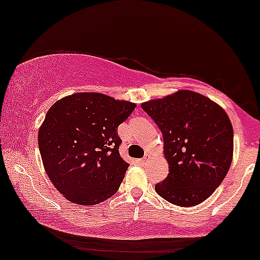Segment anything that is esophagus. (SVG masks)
Segmentation results:
<instances>
[{
  "label": "esophagus",
  "instance_id": "esophagus-1",
  "mask_svg": "<svg viewBox=\"0 0 260 260\" xmlns=\"http://www.w3.org/2000/svg\"><path fill=\"white\" fill-rule=\"evenodd\" d=\"M151 159V156H150V155H149V154H147V155H145V156L144 157H143V159L142 160H140V161H142V162L143 164H147L148 162V161L149 160H150Z\"/></svg>",
  "mask_w": 260,
  "mask_h": 260
}]
</instances>
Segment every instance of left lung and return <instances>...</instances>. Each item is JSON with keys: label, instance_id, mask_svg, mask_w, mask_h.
Segmentation results:
<instances>
[{"label": "left lung", "instance_id": "obj_1", "mask_svg": "<svg viewBox=\"0 0 260 260\" xmlns=\"http://www.w3.org/2000/svg\"><path fill=\"white\" fill-rule=\"evenodd\" d=\"M164 137L169 175L155 190L178 207H194L214 193L234 156V129L228 113L199 92L175 91L142 104Z\"/></svg>", "mask_w": 260, "mask_h": 260}]
</instances>
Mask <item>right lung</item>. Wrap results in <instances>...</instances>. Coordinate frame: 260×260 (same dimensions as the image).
<instances>
[{
    "label": "right lung",
    "mask_w": 260,
    "mask_h": 260,
    "mask_svg": "<svg viewBox=\"0 0 260 260\" xmlns=\"http://www.w3.org/2000/svg\"><path fill=\"white\" fill-rule=\"evenodd\" d=\"M137 104L101 92H74L56 101L38 132L50 181L67 201L95 205L112 197L129 166L117 128Z\"/></svg>",
    "instance_id": "obj_1"
}]
</instances>
